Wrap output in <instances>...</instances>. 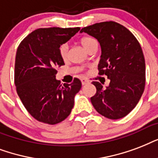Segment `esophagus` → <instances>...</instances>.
Listing matches in <instances>:
<instances>
[{"mask_svg": "<svg viewBox=\"0 0 158 158\" xmlns=\"http://www.w3.org/2000/svg\"><path fill=\"white\" fill-rule=\"evenodd\" d=\"M89 83V81L87 79H85V78H81V84L82 85H85V84H87Z\"/></svg>", "mask_w": 158, "mask_h": 158, "instance_id": "esophagus-1", "label": "esophagus"}]
</instances>
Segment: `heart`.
<instances>
[{
	"label": "heart",
	"mask_w": 158,
	"mask_h": 158,
	"mask_svg": "<svg viewBox=\"0 0 158 158\" xmlns=\"http://www.w3.org/2000/svg\"><path fill=\"white\" fill-rule=\"evenodd\" d=\"M81 44L88 51L92 45L96 44V41L94 38L90 37V36H85V37L81 39ZM59 55L63 61L67 60L68 55V45L67 44H62L59 47Z\"/></svg>",
	"instance_id": "heart-1"
}]
</instances>
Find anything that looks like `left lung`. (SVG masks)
I'll use <instances>...</instances> for the list:
<instances>
[{
  "instance_id": "8db88e82",
  "label": "left lung",
  "mask_w": 158,
  "mask_h": 158,
  "mask_svg": "<svg viewBox=\"0 0 158 158\" xmlns=\"http://www.w3.org/2000/svg\"><path fill=\"white\" fill-rule=\"evenodd\" d=\"M82 32L100 43L102 54L99 75H106L110 80L106 88L92 81L96 93L90 97L91 104L106 118H123L137 106L145 87V60L141 46L129 29L114 21L84 27Z\"/></svg>"
}]
</instances>
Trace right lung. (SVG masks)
I'll list each match as a JSON object with an SVG mask.
<instances>
[{"label":"right lung","mask_w":158,"mask_h":158,"mask_svg":"<svg viewBox=\"0 0 158 158\" xmlns=\"http://www.w3.org/2000/svg\"><path fill=\"white\" fill-rule=\"evenodd\" d=\"M80 30L77 28H40L24 38L17 48L15 84L22 103L40 122L56 124L70 114L81 82L56 80L57 68L64 65L59 47Z\"/></svg>","instance_id":"obj_1"}]
</instances>
